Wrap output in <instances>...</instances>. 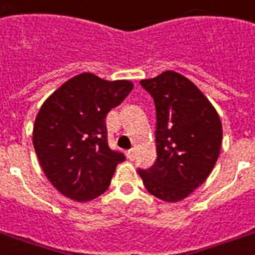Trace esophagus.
Here are the masks:
<instances>
[{"label": "esophagus", "mask_w": 255, "mask_h": 255, "mask_svg": "<svg viewBox=\"0 0 255 255\" xmlns=\"http://www.w3.org/2000/svg\"><path fill=\"white\" fill-rule=\"evenodd\" d=\"M127 158L128 159H131V161H133V158H135V150H128L127 151Z\"/></svg>", "instance_id": "1"}]
</instances>
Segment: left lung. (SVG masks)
Instances as JSON below:
<instances>
[{
    "mask_svg": "<svg viewBox=\"0 0 255 255\" xmlns=\"http://www.w3.org/2000/svg\"><path fill=\"white\" fill-rule=\"evenodd\" d=\"M156 112V161L139 169L146 189L169 203L184 200L204 182L218 161L222 122L193 82L175 71L142 80Z\"/></svg>",
    "mask_w": 255,
    "mask_h": 255,
    "instance_id": "left-lung-1",
    "label": "left lung"
}]
</instances>
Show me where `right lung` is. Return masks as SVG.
Listing matches in <instances>:
<instances>
[{
  "mask_svg": "<svg viewBox=\"0 0 255 255\" xmlns=\"http://www.w3.org/2000/svg\"><path fill=\"white\" fill-rule=\"evenodd\" d=\"M132 88L129 81H105L82 73L41 105L32 142L44 174L63 196L89 201L108 189L126 156L109 148L105 118Z\"/></svg>",
  "mask_w": 255,
  "mask_h": 255,
  "instance_id": "add662e5",
  "label": "right lung"
}]
</instances>
